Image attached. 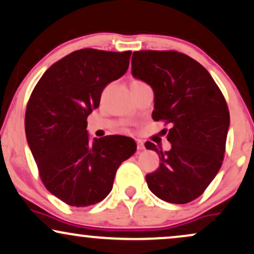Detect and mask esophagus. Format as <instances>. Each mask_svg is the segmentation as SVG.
<instances>
[{
  "label": "esophagus",
  "instance_id": "34e87169",
  "mask_svg": "<svg viewBox=\"0 0 254 254\" xmlns=\"http://www.w3.org/2000/svg\"><path fill=\"white\" fill-rule=\"evenodd\" d=\"M136 143H137L138 150H143V148H144V141L141 139H136Z\"/></svg>",
  "mask_w": 254,
  "mask_h": 254
}]
</instances>
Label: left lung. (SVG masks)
<instances>
[{"mask_svg":"<svg viewBox=\"0 0 254 254\" xmlns=\"http://www.w3.org/2000/svg\"><path fill=\"white\" fill-rule=\"evenodd\" d=\"M131 64L132 75L153 88L152 118L172 125L170 151L145 143L160 159L146 175L148 188L162 201L188 203L203 194L223 164L230 125L224 95L200 63L178 51H136Z\"/></svg>","mask_w":254,"mask_h":254,"instance_id":"1","label":"left lung"}]
</instances>
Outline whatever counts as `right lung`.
<instances>
[{
    "label": "right lung",
    "instance_id": "add662e5",
    "mask_svg": "<svg viewBox=\"0 0 254 254\" xmlns=\"http://www.w3.org/2000/svg\"><path fill=\"white\" fill-rule=\"evenodd\" d=\"M131 51H74L53 64L25 111V133L47 190L72 207L99 203L113 189L117 168L137 150L133 139L106 136L89 140L87 117L101 94L124 75Z\"/></svg>",
    "mask_w": 254,
    "mask_h": 254
}]
</instances>
